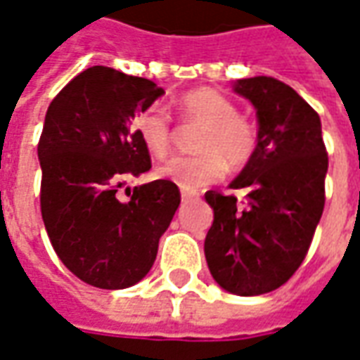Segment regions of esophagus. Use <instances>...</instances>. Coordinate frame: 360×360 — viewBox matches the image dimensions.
Here are the masks:
<instances>
[{
    "label": "esophagus",
    "mask_w": 360,
    "mask_h": 360,
    "mask_svg": "<svg viewBox=\"0 0 360 360\" xmlns=\"http://www.w3.org/2000/svg\"><path fill=\"white\" fill-rule=\"evenodd\" d=\"M192 198H193V193H190V192H182V201L192 200Z\"/></svg>",
    "instance_id": "obj_1"
}]
</instances>
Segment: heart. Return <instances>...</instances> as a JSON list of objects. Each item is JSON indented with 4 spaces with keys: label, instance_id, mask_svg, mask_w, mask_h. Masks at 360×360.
Returning a JSON list of instances; mask_svg holds the SVG:
<instances>
[{
    "label": "heart",
    "instance_id": "obj_1",
    "mask_svg": "<svg viewBox=\"0 0 360 360\" xmlns=\"http://www.w3.org/2000/svg\"><path fill=\"white\" fill-rule=\"evenodd\" d=\"M180 114L188 122L203 124L195 149L198 157H174L157 168V176L174 182L178 188L195 192L221 180L226 165L244 167L256 151V127L236 114L234 104L213 89H195L180 98ZM135 137L155 159L170 149L172 131L165 112L149 108L134 122Z\"/></svg>",
    "mask_w": 360,
    "mask_h": 360
}]
</instances>
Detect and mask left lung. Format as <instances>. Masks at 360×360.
I'll use <instances>...</instances> for the list:
<instances>
[{
  "instance_id": "obj_1",
  "label": "left lung",
  "mask_w": 360,
  "mask_h": 360,
  "mask_svg": "<svg viewBox=\"0 0 360 360\" xmlns=\"http://www.w3.org/2000/svg\"><path fill=\"white\" fill-rule=\"evenodd\" d=\"M233 91L256 108L257 143L231 182L234 195L205 193L213 225L205 259L221 289L256 297L281 287L307 256L323 211L328 155L322 122L300 94L274 77L234 81Z\"/></svg>"
}]
</instances>
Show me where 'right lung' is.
<instances>
[{
    "mask_svg": "<svg viewBox=\"0 0 360 360\" xmlns=\"http://www.w3.org/2000/svg\"><path fill=\"white\" fill-rule=\"evenodd\" d=\"M162 94L149 79L94 65L46 112L38 143L46 233L63 266L98 289H127L149 274L180 205L170 180L135 186L129 200H118L126 176L151 168L131 122Z\"/></svg>",
    "mask_w": 360,
    "mask_h": 360,
    "instance_id": "obj_1",
    "label": "right lung"
}]
</instances>
